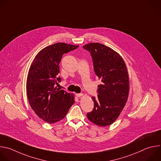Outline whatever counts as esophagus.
Here are the masks:
<instances>
[{"label":"esophagus","instance_id":"esophagus-1","mask_svg":"<svg viewBox=\"0 0 161 161\" xmlns=\"http://www.w3.org/2000/svg\"><path fill=\"white\" fill-rule=\"evenodd\" d=\"M76 96L77 97H80L83 96V93H76Z\"/></svg>","mask_w":161,"mask_h":161}]
</instances>
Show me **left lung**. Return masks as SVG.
<instances>
[{
    "mask_svg": "<svg viewBox=\"0 0 161 161\" xmlns=\"http://www.w3.org/2000/svg\"><path fill=\"white\" fill-rule=\"evenodd\" d=\"M92 57L94 71L102 84L98 85V98L92 97L94 108L88 119L99 126L112 125L119 116L128 100L130 80L125 61L119 53L100 43L83 47Z\"/></svg>",
    "mask_w": 161,
    "mask_h": 161,
    "instance_id": "obj_1",
    "label": "left lung"
}]
</instances>
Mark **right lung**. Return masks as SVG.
Returning a JSON list of instances; mask_svg holds the SVG:
<instances>
[{"label": "right lung", "instance_id": "add662e5", "mask_svg": "<svg viewBox=\"0 0 161 161\" xmlns=\"http://www.w3.org/2000/svg\"><path fill=\"white\" fill-rule=\"evenodd\" d=\"M79 45L56 43L42 49L30 67L26 80V95L35 114L44 121L53 124L64 119L75 103V95L54 88L60 81L59 64L64 53Z\"/></svg>", "mask_w": 161, "mask_h": 161}]
</instances>
